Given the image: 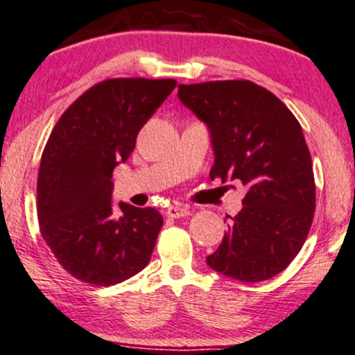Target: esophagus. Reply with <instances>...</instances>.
Segmentation results:
<instances>
[{
    "label": "esophagus",
    "mask_w": 355,
    "mask_h": 355,
    "mask_svg": "<svg viewBox=\"0 0 355 355\" xmlns=\"http://www.w3.org/2000/svg\"><path fill=\"white\" fill-rule=\"evenodd\" d=\"M189 214V209H186V207H179V206H171L166 209V216L168 218H173V219H178V218H184V216Z\"/></svg>",
    "instance_id": "1"
}]
</instances>
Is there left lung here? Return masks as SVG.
<instances>
[{
  "mask_svg": "<svg viewBox=\"0 0 355 355\" xmlns=\"http://www.w3.org/2000/svg\"><path fill=\"white\" fill-rule=\"evenodd\" d=\"M178 98L209 131L211 179L239 181L248 191L207 266L243 282L277 276L301 251L314 219V173L301 124L251 81L181 85Z\"/></svg>",
  "mask_w": 355,
  "mask_h": 355,
  "instance_id": "left-lung-1",
  "label": "left lung"
}]
</instances>
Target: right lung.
<instances>
[{
    "label": "right lung",
    "instance_id": "obj_1",
    "mask_svg": "<svg viewBox=\"0 0 355 355\" xmlns=\"http://www.w3.org/2000/svg\"><path fill=\"white\" fill-rule=\"evenodd\" d=\"M176 85L144 78L98 83L64 111L46 143L37 173L41 236L79 281L118 284L151 259L162 216L126 202L114 209L111 178Z\"/></svg>",
    "mask_w": 355,
    "mask_h": 355
}]
</instances>
